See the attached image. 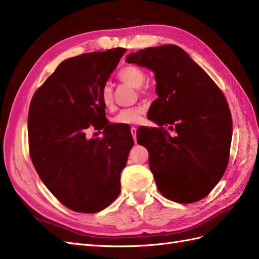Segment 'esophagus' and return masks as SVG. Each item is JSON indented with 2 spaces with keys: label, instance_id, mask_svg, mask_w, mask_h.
I'll list each match as a JSON object with an SVG mask.
<instances>
[{
  "label": "esophagus",
  "instance_id": "obj_1",
  "mask_svg": "<svg viewBox=\"0 0 259 259\" xmlns=\"http://www.w3.org/2000/svg\"><path fill=\"white\" fill-rule=\"evenodd\" d=\"M136 132H137L136 127H132L131 128V133H132V135H133V138H134V140H135V143H136Z\"/></svg>",
  "mask_w": 259,
  "mask_h": 259
}]
</instances>
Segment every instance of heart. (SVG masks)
Segmentation results:
<instances>
[{
    "label": "heart",
    "instance_id": "obj_1",
    "mask_svg": "<svg viewBox=\"0 0 259 259\" xmlns=\"http://www.w3.org/2000/svg\"><path fill=\"white\" fill-rule=\"evenodd\" d=\"M117 79L121 82L126 83L133 88H139L140 94H148L150 92L147 86H142L147 79V73L144 69L137 66H126L123 67L119 73H117ZM100 101L106 109H112L114 107V98H113V90L109 84H106L100 92ZM145 113V108L142 106L133 107L123 109L119 113H117L113 119L112 122L114 124L119 125H133L137 124L142 115Z\"/></svg>",
    "mask_w": 259,
    "mask_h": 259
}]
</instances>
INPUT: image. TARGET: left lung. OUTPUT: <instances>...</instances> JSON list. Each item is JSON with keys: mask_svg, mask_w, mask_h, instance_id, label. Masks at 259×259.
<instances>
[{"mask_svg": "<svg viewBox=\"0 0 259 259\" xmlns=\"http://www.w3.org/2000/svg\"><path fill=\"white\" fill-rule=\"evenodd\" d=\"M126 62L151 69L156 79L148 119L160 127H143L137 143L151 150L159 191L184 204L205 198L229 162L232 119L224 93L177 45L139 50Z\"/></svg>", "mask_w": 259, "mask_h": 259, "instance_id": "1", "label": "left lung"}]
</instances>
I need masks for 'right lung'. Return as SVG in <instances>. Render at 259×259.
Here are the masks:
<instances>
[{
  "instance_id": "obj_1",
  "label": "right lung",
  "mask_w": 259,
  "mask_h": 259,
  "mask_svg": "<svg viewBox=\"0 0 259 259\" xmlns=\"http://www.w3.org/2000/svg\"><path fill=\"white\" fill-rule=\"evenodd\" d=\"M127 50L68 58L38 88L28 115L29 152L43 184L77 213L103 210L121 191L120 174L134 145L126 125L109 124L100 92ZM105 128L88 140L85 130Z\"/></svg>"
}]
</instances>
